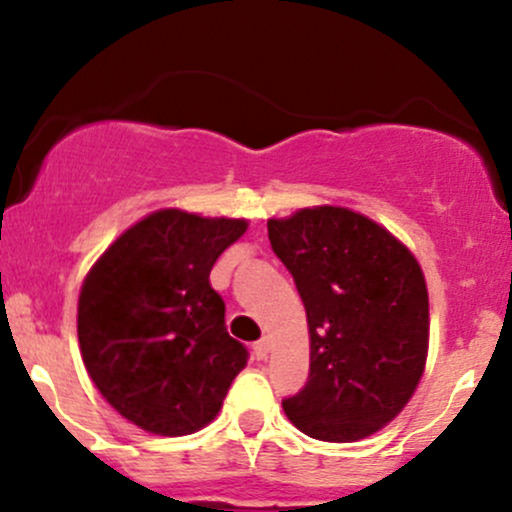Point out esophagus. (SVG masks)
I'll return each instance as SVG.
<instances>
[{"label":"esophagus","instance_id":"obj_1","mask_svg":"<svg viewBox=\"0 0 512 512\" xmlns=\"http://www.w3.org/2000/svg\"><path fill=\"white\" fill-rule=\"evenodd\" d=\"M267 354H269V339L262 337L260 342H255V356L257 358H267Z\"/></svg>","mask_w":512,"mask_h":512}]
</instances>
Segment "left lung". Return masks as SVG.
<instances>
[{
  "instance_id": "left-lung-1",
  "label": "left lung",
  "mask_w": 512,
  "mask_h": 512,
  "mask_svg": "<svg viewBox=\"0 0 512 512\" xmlns=\"http://www.w3.org/2000/svg\"><path fill=\"white\" fill-rule=\"evenodd\" d=\"M269 243L301 293L310 373L284 399L305 436L354 443L380 431L414 395L428 354L424 272L399 240L344 207L267 221Z\"/></svg>"
}]
</instances>
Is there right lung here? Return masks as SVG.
Segmentation results:
<instances>
[{
	"instance_id": "add662e5",
	"label": "right lung",
	"mask_w": 512,
	"mask_h": 512,
	"mask_svg": "<svg viewBox=\"0 0 512 512\" xmlns=\"http://www.w3.org/2000/svg\"><path fill=\"white\" fill-rule=\"evenodd\" d=\"M245 219L161 209L127 228L79 293V346L101 395L156 436H187L219 414L248 349L226 332L209 274Z\"/></svg>"
}]
</instances>
